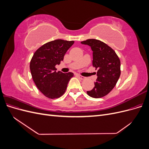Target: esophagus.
I'll use <instances>...</instances> for the list:
<instances>
[{"instance_id": "esophagus-1", "label": "esophagus", "mask_w": 149, "mask_h": 149, "mask_svg": "<svg viewBox=\"0 0 149 149\" xmlns=\"http://www.w3.org/2000/svg\"><path fill=\"white\" fill-rule=\"evenodd\" d=\"M78 75V76L79 77V79H86V77H84V76H81V75H80V74H77Z\"/></svg>"}]
</instances>
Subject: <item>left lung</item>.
Returning <instances> with one entry per match:
<instances>
[{
	"label": "left lung",
	"instance_id": "8db88e82",
	"mask_svg": "<svg viewBox=\"0 0 149 149\" xmlns=\"http://www.w3.org/2000/svg\"><path fill=\"white\" fill-rule=\"evenodd\" d=\"M88 45L93 51V65L97 69L96 81L89 96L100 98L106 96L114 88L120 75V61L118 56L107 44L96 39H88L81 42Z\"/></svg>",
	"mask_w": 149,
	"mask_h": 149
}]
</instances>
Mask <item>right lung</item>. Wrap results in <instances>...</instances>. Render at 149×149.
Wrapping results in <instances>:
<instances>
[{
  "mask_svg": "<svg viewBox=\"0 0 149 149\" xmlns=\"http://www.w3.org/2000/svg\"><path fill=\"white\" fill-rule=\"evenodd\" d=\"M74 42L61 39L48 42L40 47L31 58L30 69L33 81L40 91L48 98L61 96L73 76L71 72H56L55 66L63 60L65 53Z\"/></svg>",
  "mask_w": 149,
  "mask_h": 149,
  "instance_id": "obj_1",
  "label": "right lung"
}]
</instances>
